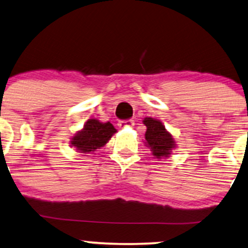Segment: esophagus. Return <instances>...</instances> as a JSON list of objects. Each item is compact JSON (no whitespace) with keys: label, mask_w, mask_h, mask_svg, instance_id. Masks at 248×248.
Wrapping results in <instances>:
<instances>
[{"label":"esophagus","mask_w":248,"mask_h":248,"mask_svg":"<svg viewBox=\"0 0 248 248\" xmlns=\"http://www.w3.org/2000/svg\"><path fill=\"white\" fill-rule=\"evenodd\" d=\"M133 121L132 119H127V121H121L118 123L119 127H129V126H133Z\"/></svg>","instance_id":"1"}]
</instances>
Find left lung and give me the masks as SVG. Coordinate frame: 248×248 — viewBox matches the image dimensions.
I'll use <instances>...</instances> for the list:
<instances>
[{"label":"left lung","mask_w":248,"mask_h":248,"mask_svg":"<svg viewBox=\"0 0 248 248\" xmlns=\"http://www.w3.org/2000/svg\"><path fill=\"white\" fill-rule=\"evenodd\" d=\"M142 123L146 125L145 133V144L151 148L154 158L161 159L164 156H170L171 150L176 147L173 136L165 129V125L158 119L151 117L144 118Z\"/></svg>","instance_id":"obj_1"}]
</instances>
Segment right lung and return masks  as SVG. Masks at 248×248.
Wrapping results in <instances>:
<instances>
[{
	"label": "right lung",
	"mask_w": 248,
	"mask_h": 248,
	"mask_svg": "<svg viewBox=\"0 0 248 248\" xmlns=\"http://www.w3.org/2000/svg\"><path fill=\"white\" fill-rule=\"evenodd\" d=\"M116 132L117 130L110 122L102 123L97 119H88L83 129L73 136L71 144L80 153H94L96 150L103 147Z\"/></svg>",
	"instance_id": "obj_1"
}]
</instances>
